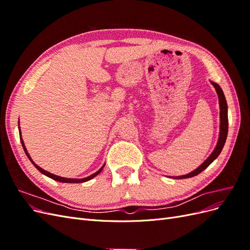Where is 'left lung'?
Masks as SVG:
<instances>
[{"instance_id":"left-lung-1","label":"left lung","mask_w":250,"mask_h":250,"mask_svg":"<svg viewBox=\"0 0 250 250\" xmlns=\"http://www.w3.org/2000/svg\"><path fill=\"white\" fill-rule=\"evenodd\" d=\"M211 84L214 85L218 98H219V106H220V132H219V138L217 145L215 149L213 150V152L210 153V155L204 161L197 169H195L194 171L186 174V175H181V176H172L171 178L174 179H184V178H188V177H194L196 175H198L199 173H201L204 169H207L208 166L213 163L218 155L221 153V151L224 147V144L226 141V138H228V131H229V117H228V103H226L225 96L223 94V90L220 87V85L217 84L216 82L210 81Z\"/></svg>"}]
</instances>
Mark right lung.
<instances>
[{
    "instance_id": "right-lung-1",
    "label": "right lung",
    "mask_w": 250,
    "mask_h": 250,
    "mask_svg": "<svg viewBox=\"0 0 250 250\" xmlns=\"http://www.w3.org/2000/svg\"><path fill=\"white\" fill-rule=\"evenodd\" d=\"M19 131H20V138H21V146H22V148H24V151H25V153H26V155L28 156V158L30 160V162H31L32 164H33V166L34 167L39 170L41 173H42L43 175H46V176H48V177H50V178H52V179H54V180H56V181H59V183H65V184H78V183H85V181H88V180H90L92 178H94V177H96L98 174H99L102 170H103V168H104V166H105V164L102 166V167L98 170L97 172H95L94 174H92V175H89V176H87V177H84V178H66V177H62V176H57V175H55V174H52V173H50V172H48V171H46V170H43L42 168H41L40 166H37L34 162H33V160L31 158V156H30V154L28 153V151H27V149H26V146H25V144H24V141H22V139H21V127H20V120H19Z\"/></svg>"
}]
</instances>
